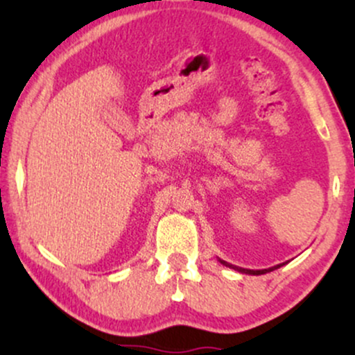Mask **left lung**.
<instances>
[{
	"label": "left lung",
	"mask_w": 355,
	"mask_h": 355,
	"mask_svg": "<svg viewBox=\"0 0 355 355\" xmlns=\"http://www.w3.org/2000/svg\"><path fill=\"white\" fill-rule=\"evenodd\" d=\"M218 262L222 263V266L230 267V268H234V270L242 272V274H248V275H262V274H267V272H272V270H275V268H279V267L284 266V263H279V266H274V267H270V268H262V270H250V268H242V267H237V266H232V263L225 262V260H222V259H218Z\"/></svg>",
	"instance_id": "1"
}]
</instances>
